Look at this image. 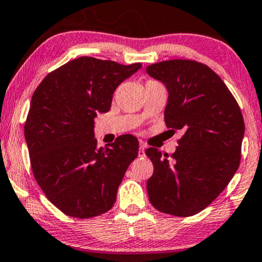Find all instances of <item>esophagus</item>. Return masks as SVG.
<instances>
[{"label":"esophagus","mask_w":262,"mask_h":262,"mask_svg":"<svg viewBox=\"0 0 262 262\" xmlns=\"http://www.w3.org/2000/svg\"><path fill=\"white\" fill-rule=\"evenodd\" d=\"M145 148H146V145H145V143H143V141H140V144H139V156H143V155H145Z\"/></svg>","instance_id":"obj_1"}]
</instances>
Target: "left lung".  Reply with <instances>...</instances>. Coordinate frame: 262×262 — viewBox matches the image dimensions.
Wrapping results in <instances>:
<instances>
[{"label": "left lung", "instance_id": "1", "mask_svg": "<svg viewBox=\"0 0 262 262\" xmlns=\"http://www.w3.org/2000/svg\"><path fill=\"white\" fill-rule=\"evenodd\" d=\"M146 73L169 91L166 127L183 130L170 159L156 148L145 150L154 165L146 183L149 201L162 213L191 217L208 207L236 172L244 118L223 80L202 62L166 60L149 65Z\"/></svg>", "mask_w": 262, "mask_h": 262}]
</instances>
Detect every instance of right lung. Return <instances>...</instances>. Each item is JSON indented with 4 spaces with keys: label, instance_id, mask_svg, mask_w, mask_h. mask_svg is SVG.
Listing matches in <instances>:
<instances>
[{
    "label": "right lung",
    "instance_id": "right-lung-1",
    "mask_svg": "<svg viewBox=\"0 0 262 262\" xmlns=\"http://www.w3.org/2000/svg\"><path fill=\"white\" fill-rule=\"evenodd\" d=\"M141 68L81 56L53 70L32 96L25 123L33 175L48 200L66 215L106 213L139 143L130 134L98 148L93 127L113 92Z\"/></svg>",
    "mask_w": 262,
    "mask_h": 262
}]
</instances>
